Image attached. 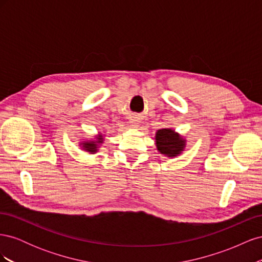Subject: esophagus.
Masks as SVG:
<instances>
[{
  "label": "esophagus",
  "mask_w": 262,
  "mask_h": 262,
  "mask_svg": "<svg viewBox=\"0 0 262 262\" xmlns=\"http://www.w3.org/2000/svg\"><path fill=\"white\" fill-rule=\"evenodd\" d=\"M130 124L133 128H138L139 124H140V119L138 117H130Z\"/></svg>",
  "instance_id": "34e87169"
}]
</instances>
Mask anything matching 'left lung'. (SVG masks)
Segmentation results:
<instances>
[{
    "label": "left lung",
    "mask_w": 262,
    "mask_h": 262,
    "mask_svg": "<svg viewBox=\"0 0 262 262\" xmlns=\"http://www.w3.org/2000/svg\"><path fill=\"white\" fill-rule=\"evenodd\" d=\"M155 142L158 152L167 157H176L180 155L186 147V139L172 129L157 130Z\"/></svg>",
    "instance_id": "left-lung-1"
}]
</instances>
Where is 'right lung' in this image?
<instances>
[{
    "instance_id": "1",
    "label": "right lung",
    "mask_w": 262,
    "mask_h": 262,
    "mask_svg": "<svg viewBox=\"0 0 262 262\" xmlns=\"http://www.w3.org/2000/svg\"><path fill=\"white\" fill-rule=\"evenodd\" d=\"M104 137L105 136H102L101 133H99L98 136L95 137V139L82 141L80 143V146L83 148V150H86V152H89L90 154L97 153L100 145L104 143V141H105Z\"/></svg>"
}]
</instances>
